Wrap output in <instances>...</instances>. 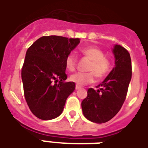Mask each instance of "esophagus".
Masks as SVG:
<instances>
[{
  "label": "esophagus",
  "mask_w": 148,
  "mask_h": 148,
  "mask_svg": "<svg viewBox=\"0 0 148 148\" xmlns=\"http://www.w3.org/2000/svg\"><path fill=\"white\" fill-rule=\"evenodd\" d=\"M81 88V87L79 85H75V90H78V89H80Z\"/></svg>",
  "instance_id": "1"
}]
</instances>
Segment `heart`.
Listing matches in <instances>:
<instances>
[{
	"mask_svg": "<svg viewBox=\"0 0 148 148\" xmlns=\"http://www.w3.org/2000/svg\"><path fill=\"white\" fill-rule=\"evenodd\" d=\"M81 52L91 62L89 64L88 73H77L70 76V79L78 85H84L94 82L95 76L103 78L108 75L110 70V61L107 58L104 52L97 47H87L81 49ZM77 58L73 53H68L65 58V65L69 71H75L77 67Z\"/></svg>",
	"mask_w": 148,
	"mask_h": 148,
	"instance_id": "b5f03b06",
	"label": "heart"
}]
</instances>
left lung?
<instances>
[{
    "label": "left lung",
    "mask_w": 148,
    "mask_h": 148,
    "mask_svg": "<svg viewBox=\"0 0 148 148\" xmlns=\"http://www.w3.org/2000/svg\"><path fill=\"white\" fill-rule=\"evenodd\" d=\"M115 67L98 90L89 88L82 101L84 116L92 122L101 124L113 118L125 102L131 80L132 65L130 53L125 48L116 45L113 49Z\"/></svg>",
    "instance_id": "1"
}]
</instances>
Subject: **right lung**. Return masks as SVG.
Returning a JSON list of instances; mask_svg holds the SVG:
<instances>
[{"instance_id": "1", "label": "right lung", "mask_w": 148, "mask_h": 148, "mask_svg": "<svg viewBox=\"0 0 148 148\" xmlns=\"http://www.w3.org/2000/svg\"><path fill=\"white\" fill-rule=\"evenodd\" d=\"M80 43L79 38L49 35L38 39L28 48L21 70L23 92L31 112L40 119L59 116L74 82H65V58Z\"/></svg>"}]
</instances>
